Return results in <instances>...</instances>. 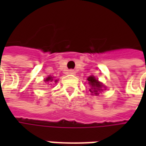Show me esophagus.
I'll return each mask as SVG.
<instances>
[{
	"instance_id": "1",
	"label": "esophagus",
	"mask_w": 146,
	"mask_h": 146,
	"mask_svg": "<svg viewBox=\"0 0 146 146\" xmlns=\"http://www.w3.org/2000/svg\"><path fill=\"white\" fill-rule=\"evenodd\" d=\"M67 73L68 74H70V75H75V73H76V71L74 70H69L67 71Z\"/></svg>"
}]
</instances>
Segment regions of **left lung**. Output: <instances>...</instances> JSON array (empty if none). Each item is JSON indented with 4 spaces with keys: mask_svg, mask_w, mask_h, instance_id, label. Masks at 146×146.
I'll use <instances>...</instances> for the list:
<instances>
[{
    "mask_svg": "<svg viewBox=\"0 0 146 146\" xmlns=\"http://www.w3.org/2000/svg\"><path fill=\"white\" fill-rule=\"evenodd\" d=\"M87 80L88 81V84H89V91L92 95L98 96L99 93L104 90L103 88H106V87L102 84V83L98 81L93 76L88 77Z\"/></svg>",
    "mask_w": 146,
    "mask_h": 146,
    "instance_id": "8db88e82",
    "label": "left lung"
}]
</instances>
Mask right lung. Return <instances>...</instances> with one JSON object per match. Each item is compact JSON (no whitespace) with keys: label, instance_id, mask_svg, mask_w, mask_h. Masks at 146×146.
<instances>
[{"label":"right lung","instance_id":"add662e5","mask_svg":"<svg viewBox=\"0 0 146 146\" xmlns=\"http://www.w3.org/2000/svg\"><path fill=\"white\" fill-rule=\"evenodd\" d=\"M54 82V83H57L58 82V80H54L53 79V76H48L45 80H44V82L45 83H49V82Z\"/></svg>","mask_w":146,"mask_h":146}]
</instances>
